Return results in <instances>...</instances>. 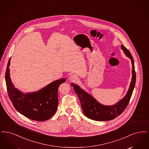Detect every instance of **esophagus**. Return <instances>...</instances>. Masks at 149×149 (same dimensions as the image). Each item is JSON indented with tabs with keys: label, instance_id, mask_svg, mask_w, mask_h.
<instances>
[{
	"label": "esophagus",
	"instance_id": "obj_1",
	"mask_svg": "<svg viewBox=\"0 0 149 149\" xmlns=\"http://www.w3.org/2000/svg\"><path fill=\"white\" fill-rule=\"evenodd\" d=\"M69 80L71 81H77L78 80V78L75 75L72 74L69 77Z\"/></svg>",
	"mask_w": 149,
	"mask_h": 149
}]
</instances>
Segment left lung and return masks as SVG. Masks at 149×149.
<instances>
[{"mask_svg": "<svg viewBox=\"0 0 149 149\" xmlns=\"http://www.w3.org/2000/svg\"><path fill=\"white\" fill-rule=\"evenodd\" d=\"M121 49L123 50L127 56L131 58L132 64V77L126 95L116 104L109 106H104L99 103L91 95L82 90L78 85H75L74 83L71 84L75 92L78 95L84 113L88 118L91 120L98 121L113 120L122 114L129 103L136 83L135 65L133 57L130 52L122 45L121 46Z\"/></svg>", "mask_w": 149, "mask_h": 149, "instance_id": "obj_1", "label": "left lung"}]
</instances>
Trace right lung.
<instances>
[{
  "label": "right lung",
  "mask_w": 149,
  "mask_h": 149,
  "mask_svg": "<svg viewBox=\"0 0 149 149\" xmlns=\"http://www.w3.org/2000/svg\"><path fill=\"white\" fill-rule=\"evenodd\" d=\"M10 59L6 71V82L9 98L15 109L32 120L44 121L53 116L58 106V89L66 79L54 81L36 92L23 94L14 88L9 73Z\"/></svg>",
  "instance_id": "add662e5"
}]
</instances>
